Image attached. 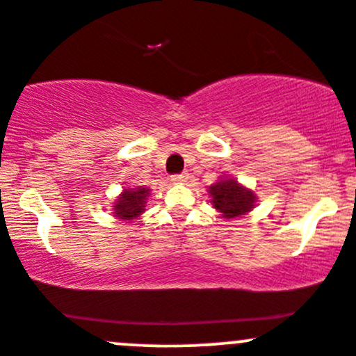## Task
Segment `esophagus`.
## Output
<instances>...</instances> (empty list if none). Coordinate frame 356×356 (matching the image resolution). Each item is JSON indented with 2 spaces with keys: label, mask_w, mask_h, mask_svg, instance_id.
I'll return each mask as SVG.
<instances>
[{
  "label": "esophagus",
  "mask_w": 356,
  "mask_h": 356,
  "mask_svg": "<svg viewBox=\"0 0 356 356\" xmlns=\"http://www.w3.org/2000/svg\"><path fill=\"white\" fill-rule=\"evenodd\" d=\"M186 179H188V173H179V175H173V177H171V181H175V183H183V181H186Z\"/></svg>",
  "instance_id": "1"
}]
</instances>
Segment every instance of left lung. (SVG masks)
Returning <instances> with one entry per match:
<instances>
[{"label": "left lung", "mask_w": 356, "mask_h": 356, "mask_svg": "<svg viewBox=\"0 0 356 356\" xmlns=\"http://www.w3.org/2000/svg\"><path fill=\"white\" fill-rule=\"evenodd\" d=\"M209 193L212 195L213 209L219 210L225 219L239 217L250 212L254 205V193L241 186L236 179H220L210 186Z\"/></svg>", "instance_id": "left-lung-1"}]
</instances>
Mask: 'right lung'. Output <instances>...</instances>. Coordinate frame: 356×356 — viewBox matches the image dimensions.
Segmentation results:
<instances>
[{
    "mask_svg": "<svg viewBox=\"0 0 356 356\" xmlns=\"http://www.w3.org/2000/svg\"><path fill=\"white\" fill-rule=\"evenodd\" d=\"M149 197V190L144 188V186H139V188L125 190L124 193L118 197V200L113 205L115 209V216L122 220H132L134 217H137L139 213L144 212V207H146V200Z\"/></svg>",
    "mask_w": 356,
    "mask_h": 356,
    "instance_id": "1",
    "label": "right lung"
}]
</instances>
